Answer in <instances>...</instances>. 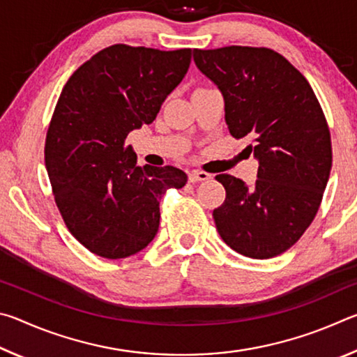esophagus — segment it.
Wrapping results in <instances>:
<instances>
[{
    "label": "esophagus",
    "mask_w": 357,
    "mask_h": 357,
    "mask_svg": "<svg viewBox=\"0 0 357 357\" xmlns=\"http://www.w3.org/2000/svg\"><path fill=\"white\" fill-rule=\"evenodd\" d=\"M211 178V174L206 172H200V170H192L189 172V181L190 183H200V181H206Z\"/></svg>",
    "instance_id": "34e87169"
}]
</instances>
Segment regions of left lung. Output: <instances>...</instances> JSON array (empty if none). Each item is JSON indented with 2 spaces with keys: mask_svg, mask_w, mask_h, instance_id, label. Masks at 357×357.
I'll list each match as a JSON object with an SVG mask.
<instances>
[{
  "mask_svg": "<svg viewBox=\"0 0 357 357\" xmlns=\"http://www.w3.org/2000/svg\"><path fill=\"white\" fill-rule=\"evenodd\" d=\"M193 61L222 91L234 138H249L257 181L217 174L225 187L213 211L220 238L249 258L280 255L315 219L332 167L328 121L305 77L266 47L193 48Z\"/></svg>",
  "mask_w": 357,
  "mask_h": 357,
  "instance_id": "8db88e82",
  "label": "left lung"
}]
</instances>
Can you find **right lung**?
I'll return each mask as SVG.
<instances>
[{"label": "right lung", "mask_w": 357, "mask_h": 357, "mask_svg": "<svg viewBox=\"0 0 357 357\" xmlns=\"http://www.w3.org/2000/svg\"><path fill=\"white\" fill-rule=\"evenodd\" d=\"M190 58V48L114 44L64 84L47 130L45 168L66 227L94 255L118 259L143 250L159 229L162 195L187 183L176 167H137L124 140L153 123Z\"/></svg>", "instance_id": "1"}]
</instances>
